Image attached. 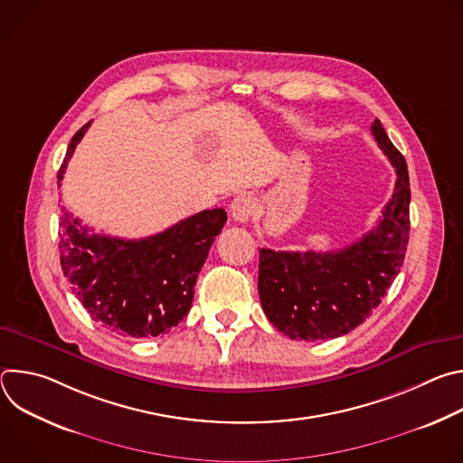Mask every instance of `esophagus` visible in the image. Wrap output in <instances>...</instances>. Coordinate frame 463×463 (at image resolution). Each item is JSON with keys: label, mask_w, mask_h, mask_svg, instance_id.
Instances as JSON below:
<instances>
[{"label": "esophagus", "mask_w": 463, "mask_h": 463, "mask_svg": "<svg viewBox=\"0 0 463 463\" xmlns=\"http://www.w3.org/2000/svg\"><path fill=\"white\" fill-rule=\"evenodd\" d=\"M254 213V200L247 194L236 195L231 203V218L236 223H247Z\"/></svg>", "instance_id": "esophagus-1"}]
</instances>
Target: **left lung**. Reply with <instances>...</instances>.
<instances>
[{
	"instance_id": "obj_1",
	"label": "left lung",
	"mask_w": 463,
	"mask_h": 463,
	"mask_svg": "<svg viewBox=\"0 0 463 463\" xmlns=\"http://www.w3.org/2000/svg\"><path fill=\"white\" fill-rule=\"evenodd\" d=\"M370 129L398 174L377 225L339 250L260 249V302L273 326L289 339L313 343L346 335L381 304L403 266L411 232L407 161L379 118Z\"/></svg>"
}]
</instances>
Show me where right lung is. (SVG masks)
<instances>
[{
    "label": "right lung",
    "instance_id": "obj_1",
    "mask_svg": "<svg viewBox=\"0 0 463 463\" xmlns=\"http://www.w3.org/2000/svg\"><path fill=\"white\" fill-rule=\"evenodd\" d=\"M90 124L73 136L58 184ZM225 222L223 209L202 211L159 234L122 240L91 234L79 218L63 213L58 232L61 271L93 320L122 337L154 339L190 311L197 275Z\"/></svg>",
    "mask_w": 463,
    "mask_h": 463
}]
</instances>
